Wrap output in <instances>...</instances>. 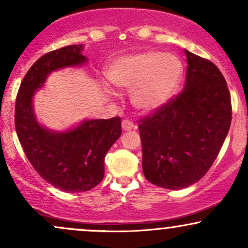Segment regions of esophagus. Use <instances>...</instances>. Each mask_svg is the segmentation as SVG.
I'll return each instance as SVG.
<instances>
[{
    "label": "esophagus",
    "mask_w": 248,
    "mask_h": 248,
    "mask_svg": "<svg viewBox=\"0 0 248 248\" xmlns=\"http://www.w3.org/2000/svg\"><path fill=\"white\" fill-rule=\"evenodd\" d=\"M121 124H122V129L124 130H130V129H133V128H135V124H134L133 122L129 120H124Z\"/></svg>",
    "instance_id": "1"
}]
</instances>
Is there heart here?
Instances as JSON below:
<instances>
[{
    "mask_svg": "<svg viewBox=\"0 0 248 248\" xmlns=\"http://www.w3.org/2000/svg\"><path fill=\"white\" fill-rule=\"evenodd\" d=\"M183 75L178 57L161 51L121 56L110 64L107 78L119 88H133L132 102L142 112H153L171 98Z\"/></svg>",
    "mask_w": 248,
    "mask_h": 248,
    "instance_id": "1",
    "label": "heart"
}]
</instances>
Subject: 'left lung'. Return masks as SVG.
<instances>
[{"label": "left lung", "mask_w": 248, "mask_h": 248, "mask_svg": "<svg viewBox=\"0 0 248 248\" xmlns=\"http://www.w3.org/2000/svg\"><path fill=\"white\" fill-rule=\"evenodd\" d=\"M186 86L179 94L139 120L142 169L164 189L192 186L209 171L232 120L224 76L209 59L186 50Z\"/></svg>", "instance_id": "8db88e82"}]
</instances>
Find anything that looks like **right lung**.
Instances as JSON below:
<instances>
[{"label": "right lung", "mask_w": 248, "mask_h": 248, "mask_svg": "<svg viewBox=\"0 0 248 248\" xmlns=\"http://www.w3.org/2000/svg\"><path fill=\"white\" fill-rule=\"evenodd\" d=\"M82 45H67L45 53L28 71L15 104V128L25 156L43 179L66 192L98 186L105 175V156L121 135L119 116L81 122L67 132L45 129L33 114L32 96L52 71L86 62Z\"/></svg>", "instance_id": "1"}]
</instances>
